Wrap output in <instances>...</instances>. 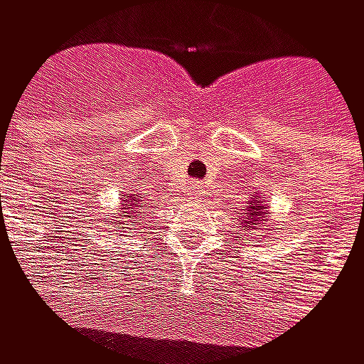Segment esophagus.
I'll list each match as a JSON object with an SVG mask.
<instances>
[{"mask_svg": "<svg viewBox=\"0 0 364 364\" xmlns=\"http://www.w3.org/2000/svg\"><path fill=\"white\" fill-rule=\"evenodd\" d=\"M204 191H206V182H199V180H197V182L191 184V195H193V197H199Z\"/></svg>", "mask_w": 364, "mask_h": 364, "instance_id": "esophagus-1", "label": "esophagus"}]
</instances>
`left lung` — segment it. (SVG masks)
<instances>
[{"label":"left lung","instance_id":"8db88e82","mask_svg":"<svg viewBox=\"0 0 364 364\" xmlns=\"http://www.w3.org/2000/svg\"><path fill=\"white\" fill-rule=\"evenodd\" d=\"M264 208H267V204L260 202V197L256 195V197L252 199L250 208H247L245 213H239V215H243V219H241V221H243V228H245V230H260V228H262L260 221H262V217L267 215Z\"/></svg>","mask_w":364,"mask_h":364}]
</instances>
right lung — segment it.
Here are the masks:
<instances>
[{"instance_id": "obj_1", "label": "right lung", "mask_w": 364, "mask_h": 364, "mask_svg": "<svg viewBox=\"0 0 364 364\" xmlns=\"http://www.w3.org/2000/svg\"><path fill=\"white\" fill-rule=\"evenodd\" d=\"M123 202H125V208H123V213L121 215H117L114 219H125V217H134V208H136V202H141V199L136 197V195H128V199L123 197ZM143 208V206H141Z\"/></svg>"}]
</instances>
